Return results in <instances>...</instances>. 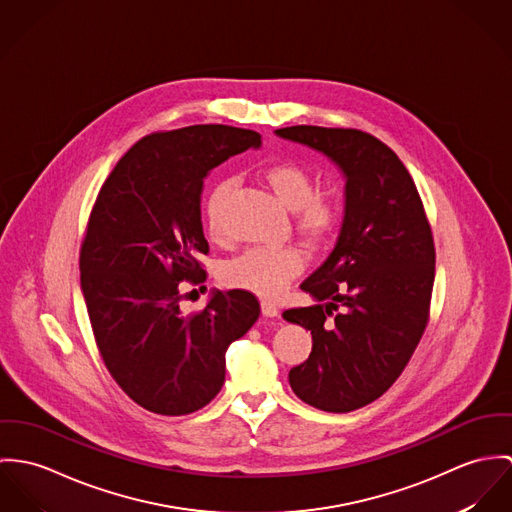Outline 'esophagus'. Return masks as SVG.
<instances>
[{
	"label": "esophagus",
	"instance_id": "esophagus-1",
	"mask_svg": "<svg viewBox=\"0 0 512 512\" xmlns=\"http://www.w3.org/2000/svg\"><path fill=\"white\" fill-rule=\"evenodd\" d=\"M261 312H263L265 318H277L279 316V308L271 300H263L261 302Z\"/></svg>",
	"mask_w": 512,
	"mask_h": 512
}]
</instances>
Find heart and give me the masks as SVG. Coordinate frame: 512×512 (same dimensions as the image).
<instances>
[{
    "instance_id": "heart-1",
    "label": "heart",
    "mask_w": 512,
    "mask_h": 512,
    "mask_svg": "<svg viewBox=\"0 0 512 512\" xmlns=\"http://www.w3.org/2000/svg\"><path fill=\"white\" fill-rule=\"evenodd\" d=\"M261 176L284 208L294 212V226L306 243L316 245L336 228V206L318 196V184L304 167L279 161L265 167ZM231 186V180L216 182L204 202V222L216 239L224 235V210ZM302 269L304 257L294 247H253L229 261L222 269V281L229 288L273 298L281 294Z\"/></svg>"
}]
</instances>
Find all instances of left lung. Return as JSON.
<instances>
[{
  "label": "left lung",
  "mask_w": 512,
  "mask_h": 512,
  "mask_svg": "<svg viewBox=\"0 0 512 512\" xmlns=\"http://www.w3.org/2000/svg\"><path fill=\"white\" fill-rule=\"evenodd\" d=\"M275 133L324 153L345 178L336 247L300 284L316 304L283 316L312 334L310 357L288 373L294 395L326 412H351L389 391L424 334L432 229L412 176L377 137L318 125Z\"/></svg>",
  "instance_id": "8db88e82"
}]
</instances>
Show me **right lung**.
<instances>
[{"label":"right lung","instance_id":"add662e5","mask_svg":"<svg viewBox=\"0 0 512 512\" xmlns=\"http://www.w3.org/2000/svg\"><path fill=\"white\" fill-rule=\"evenodd\" d=\"M261 147L229 125H190L137 141L106 178L80 249V286L102 359L139 406L180 416L206 406L226 379V351L257 322L247 290H214L182 314V281L200 284L210 251L200 196L208 172Z\"/></svg>","mask_w":512,"mask_h":512}]
</instances>
